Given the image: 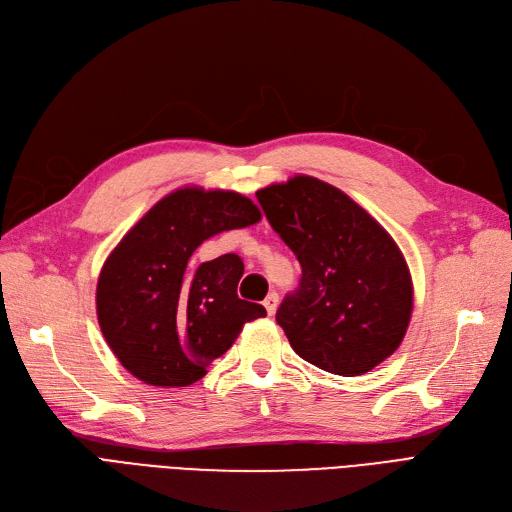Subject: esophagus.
<instances>
[{
    "label": "esophagus",
    "instance_id": "1",
    "mask_svg": "<svg viewBox=\"0 0 512 512\" xmlns=\"http://www.w3.org/2000/svg\"><path fill=\"white\" fill-rule=\"evenodd\" d=\"M263 307L268 309V314H270V316H274V311H276V307H278V293H270L268 297H265Z\"/></svg>",
    "mask_w": 512,
    "mask_h": 512
}]
</instances>
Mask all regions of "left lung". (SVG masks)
<instances>
[{
	"label": "left lung",
	"mask_w": 512,
	"mask_h": 512,
	"mask_svg": "<svg viewBox=\"0 0 512 512\" xmlns=\"http://www.w3.org/2000/svg\"><path fill=\"white\" fill-rule=\"evenodd\" d=\"M257 201L301 263L299 288L276 314L299 358L341 376L387 360L414 305L408 263L389 232L345 192L309 175L261 188Z\"/></svg>",
	"instance_id": "left-lung-1"
}]
</instances>
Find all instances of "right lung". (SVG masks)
<instances>
[{"label":"right lung","instance_id":"1","mask_svg":"<svg viewBox=\"0 0 512 512\" xmlns=\"http://www.w3.org/2000/svg\"><path fill=\"white\" fill-rule=\"evenodd\" d=\"M259 219L257 205L238 192L180 188L108 255L96 288L98 324L136 379L154 387L192 385L244 324L265 316L263 305L236 295L244 274L238 255L190 261L207 238Z\"/></svg>","mask_w":512,"mask_h":512}]
</instances>
